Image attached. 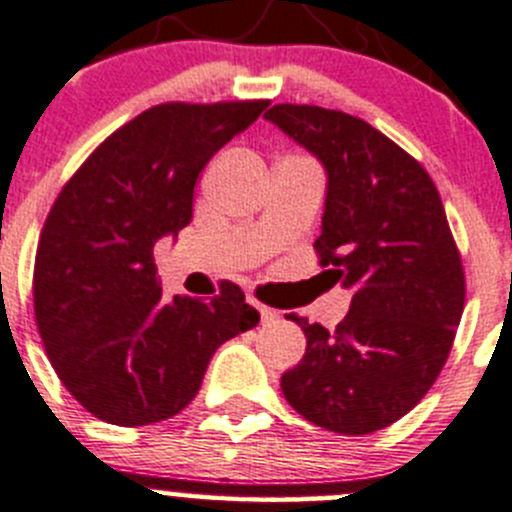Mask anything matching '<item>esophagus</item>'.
Returning <instances> with one entry per match:
<instances>
[{
  "label": "esophagus",
  "mask_w": 512,
  "mask_h": 512,
  "mask_svg": "<svg viewBox=\"0 0 512 512\" xmlns=\"http://www.w3.org/2000/svg\"><path fill=\"white\" fill-rule=\"evenodd\" d=\"M249 303H251V306L256 308L258 313H261V321H263V323H266V321H273V316H276V311H273V308L263 306V303H258L256 298H249Z\"/></svg>",
  "instance_id": "1"
}]
</instances>
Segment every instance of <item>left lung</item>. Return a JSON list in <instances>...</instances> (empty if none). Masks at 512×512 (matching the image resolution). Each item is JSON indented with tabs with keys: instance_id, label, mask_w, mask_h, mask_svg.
Masks as SVG:
<instances>
[{
	"instance_id": "8db88e82",
	"label": "left lung",
	"mask_w": 512,
	"mask_h": 512,
	"mask_svg": "<svg viewBox=\"0 0 512 512\" xmlns=\"http://www.w3.org/2000/svg\"><path fill=\"white\" fill-rule=\"evenodd\" d=\"M266 119L326 169L313 249L331 286L353 291L336 331L291 318L306 353L281 376V391L316 426L373 433L430 391L463 316V263L440 194L411 154L358 116L276 104Z\"/></svg>"
}]
</instances>
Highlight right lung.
<instances>
[{
    "label": "right lung",
    "mask_w": 512,
    "mask_h": 512,
    "mask_svg": "<svg viewBox=\"0 0 512 512\" xmlns=\"http://www.w3.org/2000/svg\"><path fill=\"white\" fill-rule=\"evenodd\" d=\"M268 101H171L116 129L54 201L34 261V316L67 391L114 426L184 411L221 343L258 323L236 283L161 296L154 246L191 221L211 156Z\"/></svg>",
    "instance_id": "1"
}]
</instances>
